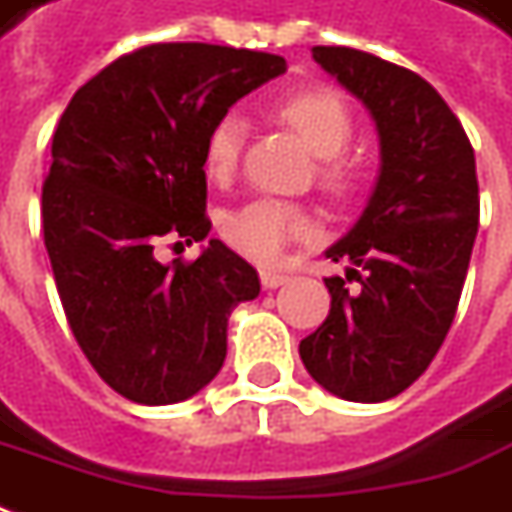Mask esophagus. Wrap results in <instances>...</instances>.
Masks as SVG:
<instances>
[{"instance_id": "1", "label": "esophagus", "mask_w": 512, "mask_h": 512, "mask_svg": "<svg viewBox=\"0 0 512 512\" xmlns=\"http://www.w3.org/2000/svg\"><path fill=\"white\" fill-rule=\"evenodd\" d=\"M259 279H262L264 290H276V287H281V284H287V281H290V276L276 273V270H262V273H259Z\"/></svg>"}]
</instances>
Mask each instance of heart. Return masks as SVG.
<instances>
[{
	"label": "heart",
	"instance_id": "obj_1",
	"mask_svg": "<svg viewBox=\"0 0 512 512\" xmlns=\"http://www.w3.org/2000/svg\"><path fill=\"white\" fill-rule=\"evenodd\" d=\"M279 115L298 135L307 140L312 152L324 157L321 177L327 185H344L349 168L338 160L352 137V115L341 95L329 89L298 92L279 106ZM248 123L239 112H225L216 120L205 140V171L214 180L231 174L245 146ZM312 231V219L304 208L276 197H259L225 216L222 233L239 253L253 262H276L290 242Z\"/></svg>",
	"mask_w": 512,
	"mask_h": 512
}]
</instances>
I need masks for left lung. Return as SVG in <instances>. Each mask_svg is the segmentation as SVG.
Listing matches in <instances>:
<instances>
[{"mask_svg":"<svg viewBox=\"0 0 512 512\" xmlns=\"http://www.w3.org/2000/svg\"><path fill=\"white\" fill-rule=\"evenodd\" d=\"M312 58L369 109L380 171L360 219L327 259V321L298 344L318 386L349 403L406 392L440 352L479 231V183L462 123L417 72L349 47H312Z\"/></svg>","mask_w":512,"mask_h":512,"instance_id":"left-lung-1","label":"left lung"}]
</instances>
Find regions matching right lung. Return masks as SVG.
Returning a JSON list of instances; mask_svg holds the SVG:
<instances>
[{
	"instance_id": "1",
	"label": "right lung",
	"mask_w": 512,
	"mask_h": 512,
	"mask_svg": "<svg viewBox=\"0 0 512 512\" xmlns=\"http://www.w3.org/2000/svg\"><path fill=\"white\" fill-rule=\"evenodd\" d=\"M284 70V58L256 50L152 44L104 67L58 120L41 188L44 248L75 341L132 403L202 392L228 355L233 307L262 290L219 239L191 264L157 262L154 245L208 236V132Z\"/></svg>"
}]
</instances>
